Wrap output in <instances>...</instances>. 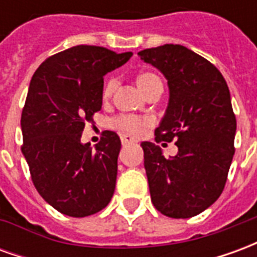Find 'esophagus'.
Returning <instances> with one entry per match:
<instances>
[{
  "mask_svg": "<svg viewBox=\"0 0 257 257\" xmlns=\"http://www.w3.org/2000/svg\"><path fill=\"white\" fill-rule=\"evenodd\" d=\"M136 140L132 138V136H129V135H121V143H122L123 146L126 145H131V143H135Z\"/></svg>",
  "mask_w": 257,
  "mask_h": 257,
  "instance_id": "obj_1",
  "label": "esophagus"
}]
</instances>
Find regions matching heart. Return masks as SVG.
<instances>
[{"mask_svg":"<svg viewBox=\"0 0 257 257\" xmlns=\"http://www.w3.org/2000/svg\"><path fill=\"white\" fill-rule=\"evenodd\" d=\"M136 84L140 88V90L145 93L146 96L150 93L151 90L154 89L156 86L161 85V79L160 77H157L156 74L153 73H140L138 77H136ZM117 88V79L110 78L107 81L106 86H104V90H103V96L104 97H110V96L114 93V90ZM150 123V119H142V118L134 117V115H119L114 121H112V125L115 128L121 129V131H125L128 134H139L142 129L145 128L146 125Z\"/></svg>","mask_w":257,"mask_h":257,"instance_id":"1","label":"heart"}]
</instances>
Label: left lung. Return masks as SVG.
<instances>
[{
	"label": "left lung",
	"mask_w": 257,
	"mask_h": 257,
	"mask_svg": "<svg viewBox=\"0 0 257 257\" xmlns=\"http://www.w3.org/2000/svg\"><path fill=\"white\" fill-rule=\"evenodd\" d=\"M167 78L169 99L157 142L176 140L178 154L143 142L151 201L162 215L187 219L220 197L234 156L237 121L220 71L183 45L165 44L138 53Z\"/></svg>",
	"instance_id": "1"
}]
</instances>
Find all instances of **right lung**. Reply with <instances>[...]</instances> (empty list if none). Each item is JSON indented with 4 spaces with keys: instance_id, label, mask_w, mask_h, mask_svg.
I'll use <instances>...</instances> for the list:
<instances>
[{
    "instance_id": "1",
    "label": "right lung",
    "mask_w": 257,
    "mask_h": 257,
    "mask_svg": "<svg viewBox=\"0 0 257 257\" xmlns=\"http://www.w3.org/2000/svg\"><path fill=\"white\" fill-rule=\"evenodd\" d=\"M132 55L77 45L48 58L31 78L20 119L22 153L37 191L63 215L85 217L111 201L121 140L106 131L92 149L81 136L85 121L101 108L104 75Z\"/></svg>"
}]
</instances>
